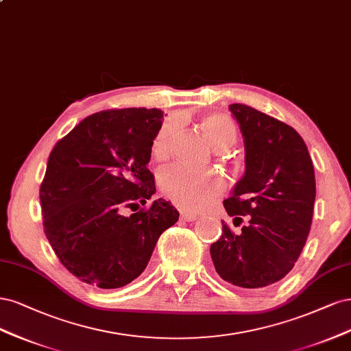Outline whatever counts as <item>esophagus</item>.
I'll use <instances>...</instances> for the list:
<instances>
[{
  "label": "esophagus",
  "instance_id": "esophagus-1",
  "mask_svg": "<svg viewBox=\"0 0 351 351\" xmlns=\"http://www.w3.org/2000/svg\"><path fill=\"white\" fill-rule=\"evenodd\" d=\"M179 213H180V219L185 220V221H194L198 219V214L194 213V211H188V210H184V208H179Z\"/></svg>",
  "mask_w": 351,
  "mask_h": 351
}]
</instances>
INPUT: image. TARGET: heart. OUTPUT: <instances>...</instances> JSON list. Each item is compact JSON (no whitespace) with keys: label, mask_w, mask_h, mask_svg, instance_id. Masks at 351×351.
<instances>
[{"label":"heart","mask_w":351,"mask_h":351,"mask_svg":"<svg viewBox=\"0 0 351 351\" xmlns=\"http://www.w3.org/2000/svg\"><path fill=\"white\" fill-rule=\"evenodd\" d=\"M199 127L208 141L219 150H226L236 140V127L229 117L223 114H210L202 117ZM176 134V122L165 121L154 134L150 144V153L157 162H165L172 154ZM163 194L175 204L198 210L208 206L223 189V180L213 171H194L185 166L165 169L159 178Z\"/></svg>","instance_id":"heart-1"}]
</instances>
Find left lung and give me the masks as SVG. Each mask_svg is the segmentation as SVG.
<instances>
[{"label": "left lung", "instance_id": "8db88e82", "mask_svg": "<svg viewBox=\"0 0 351 351\" xmlns=\"http://www.w3.org/2000/svg\"><path fill=\"white\" fill-rule=\"evenodd\" d=\"M243 135L245 175L224 199L236 234L224 221L210 247L217 274L243 289L280 281L306 243L315 204V171L308 147L295 128L251 106L229 105Z\"/></svg>", "mask_w": 351, "mask_h": 351}]
</instances>
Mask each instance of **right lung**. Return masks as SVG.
<instances>
[{
  "label": "right lung",
  "mask_w": 351,
  "mask_h": 351,
  "mask_svg": "<svg viewBox=\"0 0 351 351\" xmlns=\"http://www.w3.org/2000/svg\"><path fill=\"white\" fill-rule=\"evenodd\" d=\"M162 118L160 109L101 110L49 154L39 191L43 232L61 264L87 285L118 289L137 278L160 234L179 219L163 198L122 216L156 192L147 163Z\"/></svg>",
  "instance_id": "obj_1"
}]
</instances>
